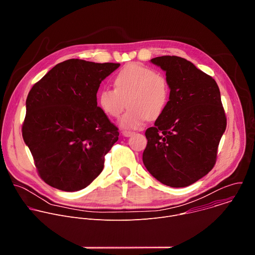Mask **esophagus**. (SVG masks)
<instances>
[{
	"label": "esophagus",
	"mask_w": 255,
	"mask_h": 255,
	"mask_svg": "<svg viewBox=\"0 0 255 255\" xmlns=\"http://www.w3.org/2000/svg\"><path fill=\"white\" fill-rule=\"evenodd\" d=\"M134 134V132H132V131H126V130H124L123 132H122V135L124 136V137H129V136H131V135H133Z\"/></svg>",
	"instance_id": "1"
}]
</instances>
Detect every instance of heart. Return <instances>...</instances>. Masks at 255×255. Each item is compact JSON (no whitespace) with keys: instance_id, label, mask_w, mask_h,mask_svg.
<instances>
[{"instance_id":"heart-1","label":"heart","mask_w":255,"mask_h":255,"mask_svg":"<svg viewBox=\"0 0 255 255\" xmlns=\"http://www.w3.org/2000/svg\"><path fill=\"white\" fill-rule=\"evenodd\" d=\"M114 85L115 89L99 91L97 103L100 110L110 118H118L128 105V111L120 121L125 129H138L147 119H158L169 103L167 78L146 65L126 64L115 76Z\"/></svg>"}]
</instances>
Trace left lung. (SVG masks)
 I'll return each mask as SVG.
<instances>
[{"instance_id": "8db88e82", "label": "left lung", "mask_w": 255, "mask_h": 255, "mask_svg": "<svg viewBox=\"0 0 255 255\" xmlns=\"http://www.w3.org/2000/svg\"><path fill=\"white\" fill-rule=\"evenodd\" d=\"M151 62L166 71L170 98L164 113L145 131V167L161 184L188 187L206 175L217 160L227 119L215 80L179 56Z\"/></svg>"}]
</instances>
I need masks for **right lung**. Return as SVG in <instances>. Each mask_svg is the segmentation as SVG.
<instances>
[{
	"mask_svg": "<svg viewBox=\"0 0 255 255\" xmlns=\"http://www.w3.org/2000/svg\"><path fill=\"white\" fill-rule=\"evenodd\" d=\"M119 66L67 59L30 90L22 136L38 175L50 187L77 192L102 172L119 132L100 110L97 93Z\"/></svg>",
	"mask_w": 255,
	"mask_h": 255,
	"instance_id": "1",
	"label": "right lung"
}]
</instances>
